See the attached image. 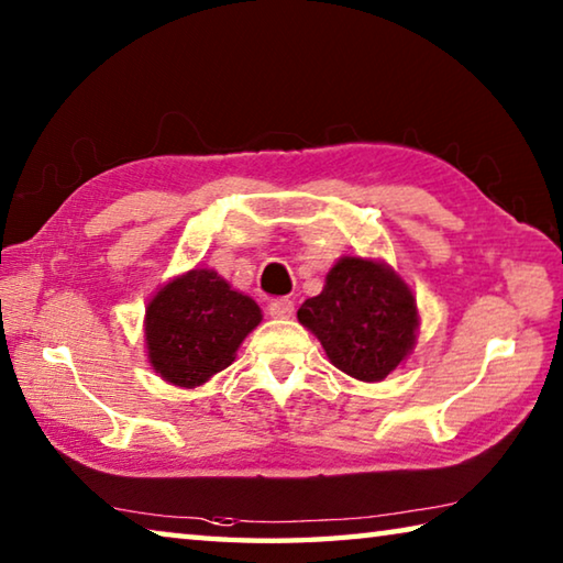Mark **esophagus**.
<instances>
[{
	"label": "esophagus",
	"mask_w": 563,
	"mask_h": 563,
	"mask_svg": "<svg viewBox=\"0 0 563 563\" xmlns=\"http://www.w3.org/2000/svg\"><path fill=\"white\" fill-rule=\"evenodd\" d=\"M292 310H295V305H292V300H288V298H275V300L268 305L271 318H290Z\"/></svg>",
	"instance_id": "34e87169"
}]
</instances>
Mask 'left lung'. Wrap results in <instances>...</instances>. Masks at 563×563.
<instances>
[{"label":"left lung","mask_w":563,"mask_h":563,"mask_svg":"<svg viewBox=\"0 0 563 563\" xmlns=\"http://www.w3.org/2000/svg\"><path fill=\"white\" fill-rule=\"evenodd\" d=\"M342 373L379 383L402 365L417 342V300L407 283L383 261L345 255L332 265L325 288L298 310Z\"/></svg>","instance_id":"1"}]
</instances>
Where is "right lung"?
I'll return each mask as SVG.
<instances>
[{
	"mask_svg": "<svg viewBox=\"0 0 563 563\" xmlns=\"http://www.w3.org/2000/svg\"><path fill=\"white\" fill-rule=\"evenodd\" d=\"M263 320L258 302L221 275L196 268L166 283L146 308L148 362L166 383L194 389L235 360Z\"/></svg>",
	"mask_w": 563,
	"mask_h": 563,
	"instance_id": "add662e5",
	"label": "right lung"
}]
</instances>
